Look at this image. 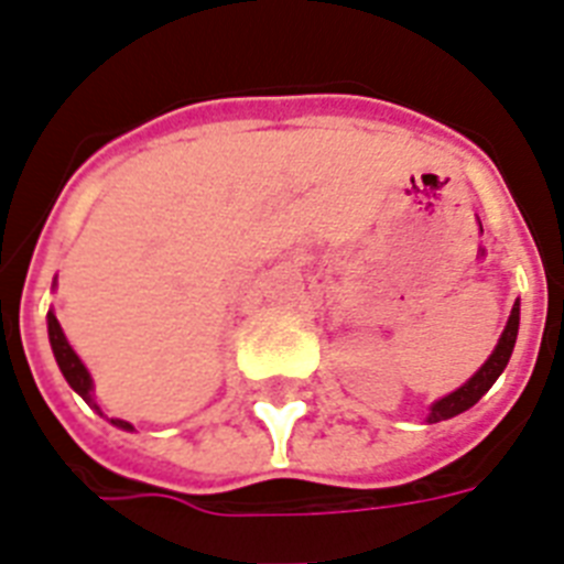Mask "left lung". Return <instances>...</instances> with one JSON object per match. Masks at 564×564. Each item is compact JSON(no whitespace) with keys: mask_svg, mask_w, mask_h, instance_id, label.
<instances>
[{"mask_svg":"<svg viewBox=\"0 0 564 564\" xmlns=\"http://www.w3.org/2000/svg\"><path fill=\"white\" fill-rule=\"evenodd\" d=\"M516 336H519V301L512 304V313L510 318H507V327L505 333H501V338H498L492 356L480 365V370L469 379V382H464L457 391H452L448 397L434 402L432 411H429V423H441V420H448V416H457L473 409L475 402L492 388V382L505 373L507 361H510L512 356V347H516Z\"/></svg>","mask_w":564,"mask_h":564,"instance_id":"1","label":"left lung"}]
</instances>
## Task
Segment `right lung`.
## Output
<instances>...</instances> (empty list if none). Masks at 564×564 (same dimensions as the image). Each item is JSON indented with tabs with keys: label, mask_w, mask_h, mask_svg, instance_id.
<instances>
[{
	"label": "right lung",
	"mask_w": 564,
	"mask_h": 564,
	"mask_svg": "<svg viewBox=\"0 0 564 564\" xmlns=\"http://www.w3.org/2000/svg\"><path fill=\"white\" fill-rule=\"evenodd\" d=\"M48 341H52V350H54V359H57L59 370H63V377H66V382L72 388H75L80 397H84L86 402H89L91 409L98 411L100 416H104V411L98 409V402L91 400V377L89 370H86V365L80 361V356L72 350V345L66 341V336H63V327H59L57 315L48 313ZM112 425H118V429H123V432H132V425L127 423V420H109Z\"/></svg>",
	"instance_id": "1"
}]
</instances>
